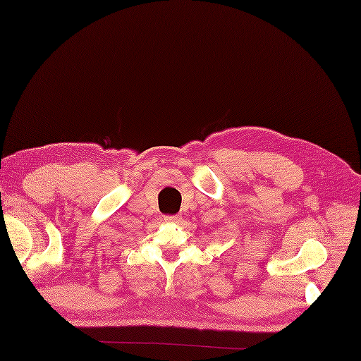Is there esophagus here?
Here are the masks:
<instances>
[{"instance_id": "esophagus-1", "label": "esophagus", "mask_w": 361, "mask_h": 361, "mask_svg": "<svg viewBox=\"0 0 361 361\" xmlns=\"http://www.w3.org/2000/svg\"><path fill=\"white\" fill-rule=\"evenodd\" d=\"M164 220L166 221H171V224H178V221L181 220V217L180 216H166Z\"/></svg>"}]
</instances>
